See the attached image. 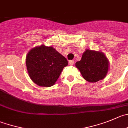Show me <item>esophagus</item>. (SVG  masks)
I'll list each match as a JSON object with an SVG mask.
<instances>
[{
    "label": "esophagus",
    "instance_id": "esophagus-1",
    "mask_svg": "<svg viewBox=\"0 0 128 128\" xmlns=\"http://www.w3.org/2000/svg\"><path fill=\"white\" fill-rule=\"evenodd\" d=\"M74 63H75V62H74V60H70L68 62L69 65H73L74 64Z\"/></svg>",
    "mask_w": 128,
    "mask_h": 128
}]
</instances>
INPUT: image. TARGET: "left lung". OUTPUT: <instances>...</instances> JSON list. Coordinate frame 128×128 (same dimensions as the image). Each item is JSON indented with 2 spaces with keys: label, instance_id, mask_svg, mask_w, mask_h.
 <instances>
[{
  "label": "left lung",
  "instance_id": "obj_1",
  "mask_svg": "<svg viewBox=\"0 0 128 128\" xmlns=\"http://www.w3.org/2000/svg\"><path fill=\"white\" fill-rule=\"evenodd\" d=\"M109 65V61L102 52L90 50H86L80 61L75 63L84 78L93 83L106 77Z\"/></svg>",
  "mask_w": 128,
  "mask_h": 128
}]
</instances>
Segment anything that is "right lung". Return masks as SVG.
I'll return each mask as SVG.
<instances>
[{"instance_id":"obj_1","label":"right lung","mask_w":128,"mask_h":128,"mask_svg":"<svg viewBox=\"0 0 128 128\" xmlns=\"http://www.w3.org/2000/svg\"><path fill=\"white\" fill-rule=\"evenodd\" d=\"M27 70L34 83L51 87L59 78L68 61L52 46L41 45L29 52L26 59Z\"/></svg>"}]
</instances>
